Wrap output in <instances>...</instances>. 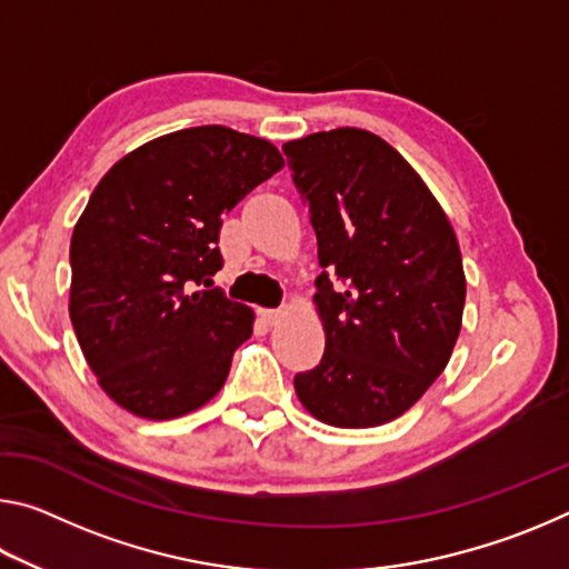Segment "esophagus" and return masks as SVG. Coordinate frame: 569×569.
I'll return each mask as SVG.
<instances>
[{
    "instance_id": "34e87169",
    "label": "esophagus",
    "mask_w": 569,
    "mask_h": 569,
    "mask_svg": "<svg viewBox=\"0 0 569 569\" xmlns=\"http://www.w3.org/2000/svg\"><path fill=\"white\" fill-rule=\"evenodd\" d=\"M261 319H263V323H268V326H273V323H278L286 316V308H261Z\"/></svg>"
}]
</instances>
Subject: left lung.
Wrapping results in <instances>:
<instances>
[{"label":"left lung","instance_id":"1","mask_svg":"<svg viewBox=\"0 0 569 569\" xmlns=\"http://www.w3.org/2000/svg\"><path fill=\"white\" fill-rule=\"evenodd\" d=\"M283 152L323 268L316 306L326 351L296 373V393L331 427H379L423 397L455 349L467 296L457 236L379 134L313 132Z\"/></svg>","mask_w":569,"mask_h":569}]
</instances>
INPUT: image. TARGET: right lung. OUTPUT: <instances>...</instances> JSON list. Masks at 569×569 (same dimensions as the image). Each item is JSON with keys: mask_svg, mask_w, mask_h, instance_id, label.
I'll return each mask as SVG.
<instances>
[{"mask_svg": "<svg viewBox=\"0 0 569 569\" xmlns=\"http://www.w3.org/2000/svg\"><path fill=\"white\" fill-rule=\"evenodd\" d=\"M283 168L271 142L223 124L178 130L108 170L77 220L70 319L112 401L176 419L223 389L253 311L213 288L223 216Z\"/></svg>", "mask_w": 569, "mask_h": 569, "instance_id": "add662e5", "label": "right lung"}]
</instances>
